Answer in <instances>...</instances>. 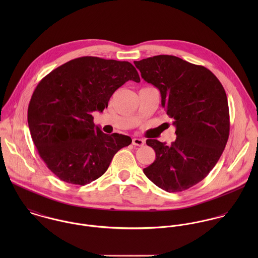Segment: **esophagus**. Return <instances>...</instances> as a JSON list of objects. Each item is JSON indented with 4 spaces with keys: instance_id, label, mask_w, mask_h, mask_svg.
<instances>
[{
    "instance_id": "1",
    "label": "esophagus",
    "mask_w": 258,
    "mask_h": 258,
    "mask_svg": "<svg viewBox=\"0 0 258 258\" xmlns=\"http://www.w3.org/2000/svg\"><path fill=\"white\" fill-rule=\"evenodd\" d=\"M132 144H133L134 146H139V147H142V146L145 144V142H144V140H143V139H139V138H133V139H132Z\"/></svg>"
}]
</instances>
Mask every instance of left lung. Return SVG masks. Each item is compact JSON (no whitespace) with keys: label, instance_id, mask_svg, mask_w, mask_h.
I'll return each instance as SVG.
<instances>
[{"label":"left lung","instance_id":"8db88e82","mask_svg":"<svg viewBox=\"0 0 258 258\" xmlns=\"http://www.w3.org/2000/svg\"><path fill=\"white\" fill-rule=\"evenodd\" d=\"M134 64L160 90L177 135L170 146L148 139L156 159L144 174L168 192L187 189L209 175L226 145L229 111L224 88L210 70L174 55H156Z\"/></svg>","mask_w":258,"mask_h":258}]
</instances>
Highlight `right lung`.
Masks as SVG:
<instances>
[{"label": "right lung", "mask_w": 258, "mask_h": 258, "mask_svg": "<svg viewBox=\"0 0 258 258\" xmlns=\"http://www.w3.org/2000/svg\"><path fill=\"white\" fill-rule=\"evenodd\" d=\"M128 80L140 82L128 61L82 56L53 70L37 84L28 109L32 139L46 167L69 184H89L108 169L129 136L107 135L93 123V111L108 106Z\"/></svg>", "instance_id": "right-lung-1"}]
</instances>
